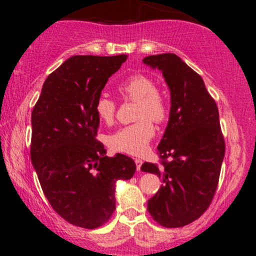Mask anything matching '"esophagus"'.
Listing matches in <instances>:
<instances>
[{
	"label": "esophagus",
	"instance_id": "esophagus-1",
	"mask_svg": "<svg viewBox=\"0 0 256 256\" xmlns=\"http://www.w3.org/2000/svg\"><path fill=\"white\" fill-rule=\"evenodd\" d=\"M134 162H136L137 171H140V166H142V164H143V161L140 160V158H134Z\"/></svg>",
	"mask_w": 256,
	"mask_h": 256
}]
</instances>
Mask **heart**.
Returning a JSON list of instances; mask_svg holds the SVG:
<instances>
[{"label":"heart","instance_id":"b5f03b06","mask_svg":"<svg viewBox=\"0 0 256 256\" xmlns=\"http://www.w3.org/2000/svg\"><path fill=\"white\" fill-rule=\"evenodd\" d=\"M120 95L126 101L137 102L136 118L134 124L120 128L108 138V144L113 150L130 155H140L146 152L149 143L155 136L152 120L164 122L168 118L170 106L167 100L158 92L154 79L137 73L118 85ZM96 116L104 124H110L116 116V104L113 100L101 95L94 104Z\"/></svg>","mask_w":256,"mask_h":256}]
</instances>
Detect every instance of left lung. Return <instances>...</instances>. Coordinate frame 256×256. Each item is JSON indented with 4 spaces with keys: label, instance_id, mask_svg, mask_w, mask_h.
I'll return each instance as SVG.
<instances>
[{
    "label": "left lung",
    "instance_id": "obj_1",
    "mask_svg": "<svg viewBox=\"0 0 256 256\" xmlns=\"http://www.w3.org/2000/svg\"><path fill=\"white\" fill-rule=\"evenodd\" d=\"M143 62L162 72L171 91L170 120L158 146L160 164L140 167L162 182L148 212L164 228H180L207 210L218 186L225 155L218 107L201 76L176 54L152 55Z\"/></svg>",
    "mask_w": 256,
    "mask_h": 256
}]
</instances>
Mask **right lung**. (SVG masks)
Returning a JSON list of instances; mask_svg holds the SVG:
<instances>
[{
    "label": "right lung",
    "instance_id": "add662e5",
    "mask_svg": "<svg viewBox=\"0 0 256 256\" xmlns=\"http://www.w3.org/2000/svg\"><path fill=\"white\" fill-rule=\"evenodd\" d=\"M128 55L67 58L48 76L31 114V161L52 210L70 224L96 228L116 210V182L130 179L136 164L108 158L96 140L94 104Z\"/></svg>",
    "mask_w": 256,
    "mask_h": 256
}]
</instances>
